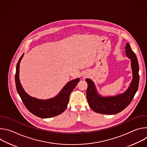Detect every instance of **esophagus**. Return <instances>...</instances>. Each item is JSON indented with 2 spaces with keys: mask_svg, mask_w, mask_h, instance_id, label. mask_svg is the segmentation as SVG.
<instances>
[{
  "mask_svg": "<svg viewBox=\"0 0 147 147\" xmlns=\"http://www.w3.org/2000/svg\"><path fill=\"white\" fill-rule=\"evenodd\" d=\"M86 75H84V76H83V77H86Z\"/></svg>",
  "mask_w": 147,
  "mask_h": 147,
  "instance_id": "34e87169",
  "label": "esophagus"
}]
</instances>
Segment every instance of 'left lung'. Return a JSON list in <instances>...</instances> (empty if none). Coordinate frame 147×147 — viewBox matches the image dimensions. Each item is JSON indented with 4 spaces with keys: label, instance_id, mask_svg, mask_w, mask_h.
Wrapping results in <instances>:
<instances>
[{
    "label": "left lung",
    "instance_id": "obj_1",
    "mask_svg": "<svg viewBox=\"0 0 147 147\" xmlns=\"http://www.w3.org/2000/svg\"><path fill=\"white\" fill-rule=\"evenodd\" d=\"M125 53L131 60L133 80L129 88L124 93L114 96L103 97L99 95L94 82L86 79L88 84L87 98L90 107L94 112L105 115H115L124 110L130 103L138 90L140 76L139 66L135 53L127 42L125 47Z\"/></svg>",
    "mask_w": 147,
    "mask_h": 147
}]
</instances>
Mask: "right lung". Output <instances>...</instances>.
<instances>
[{"instance_id": "obj_1", "label": "right lung", "mask_w": 147, "mask_h": 147, "mask_svg": "<svg viewBox=\"0 0 147 147\" xmlns=\"http://www.w3.org/2000/svg\"><path fill=\"white\" fill-rule=\"evenodd\" d=\"M23 56L24 54L17 64L15 81L17 92L27 109L33 115L40 118H49L63 112L67 107L70 95L79 82L80 78L69 81L59 94L53 98L41 100L33 98L25 92L19 79L20 63Z\"/></svg>"}]
</instances>
